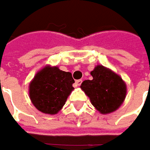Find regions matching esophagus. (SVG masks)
<instances>
[{"instance_id": "34e87169", "label": "esophagus", "mask_w": 150, "mask_h": 150, "mask_svg": "<svg viewBox=\"0 0 150 150\" xmlns=\"http://www.w3.org/2000/svg\"><path fill=\"white\" fill-rule=\"evenodd\" d=\"M82 83H83V80H82V79H79V80H77V81H76V85L79 87V86H80V85L82 84Z\"/></svg>"}]
</instances>
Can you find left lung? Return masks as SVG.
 Instances as JSON below:
<instances>
[{
  "label": "left lung",
  "instance_id": "1",
  "mask_svg": "<svg viewBox=\"0 0 150 150\" xmlns=\"http://www.w3.org/2000/svg\"><path fill=\"white\" fill-rule=\"evenodd\" d=\"M91 75L92 80H85L81 84L91 103L103 114L116 111L124 103L127 93L122 78L102 65L95 67Z\"/></svg>",
  "mask_w": 150,
  "mask_h": 150
}]
</instances>
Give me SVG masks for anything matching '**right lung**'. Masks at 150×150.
<instances>
[{
  "instance_id": "add662e5",
  "label": "right lung",
  "mask_w": 150,
  "mask_h": 150,
  "mask_svg": "<svg viewBox=\"0 0 150 150\" xmlns=\"http://www.w3.org/2000/svg\"><path fill=\"white\" fill-rule=\"evenodd\" d=\"M74 83L72 73L57 67L46 66L35 75L29 85V95L39 111L56 114L65 104Z\"/></svg>"
}]
</instances>
